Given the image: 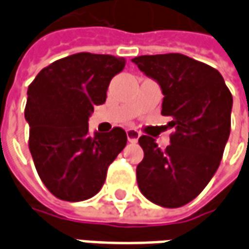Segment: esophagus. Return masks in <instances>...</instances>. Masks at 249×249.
<instances>
[{"label": "esophagus", "instance_id": "34e87169", "mask_svg": "<svg viewBox=\"0 0 249 249\" xmlns=\"http://www.w3.org/2000/svg\"><path fill=\"white\" fill-rule=\"evenodd\" d=\"M126 137H128L129 142H137L139 137H140V132L133 128H129V129H126Z\"/></svg>", "mask_w": 249, "mask_h": 249}]
</instances>
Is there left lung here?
<instances>
[{"label":"left lung","mask_w":249,"mask_h":249,"mask_svg":"<svg viewBox=\"0 0 249 249\" xmlns=\"http://www.w3.org/2000/svg\"><path fill=\"white\" fill-rule=\"evenodd\" d=\"M132 61L160 85L162 116H171V144L161 149L141 136L144 159L137 184L149 201L183 207L207 187L223 157L231 132L232 94L212 66L180 53L135 57Z\"/></svg>","instance_id":"left-lung-1"}]
</instances>
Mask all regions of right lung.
<instances>
[{
  "label": "right lung",
  "instance_id": "1",
  "mask_svg": "<svg viewBox=\"0 0 249 249\" xmlns=\"http://www.w3.org/2000/svg\"><path fill=\"white\" fill-rule=\"evenodd\" d=\"M123 57L76 53L52 62L28 88L25 120L38 176L56 197L82 201L103 188L108 167L126 145L123 128L89 135L93 108L107 100Z\"/></svg>",
  "mask_w": 249,
  "mask_h": 249
}]
</instances>
